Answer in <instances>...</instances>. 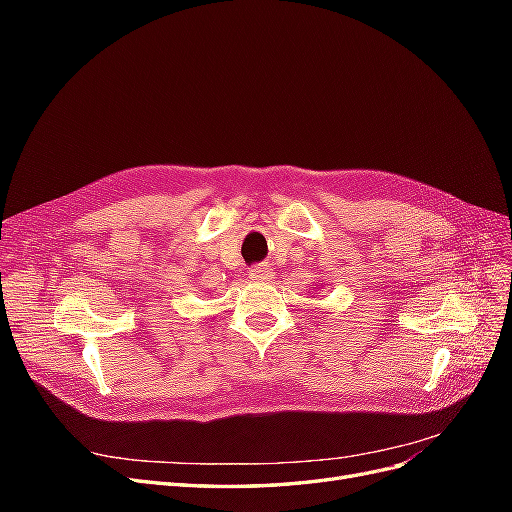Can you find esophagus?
Segmentation results:
<instances>
[{"mask_svg":"<svg viewBox=\"0 0 512 512\" xmlns=\"http://www.w3.org/2000/svg\"><path fill=\"white\" fill-rule=\"evenodd\" d=\"M247 277H250L252 282H271L273 277V271L267 267V265H258V267H252L250 271H247Z\"/></svg>","mask_w":512,"mask_h":512,"instance_id":"34e87169","label":"esophagus"}]
</instances>
